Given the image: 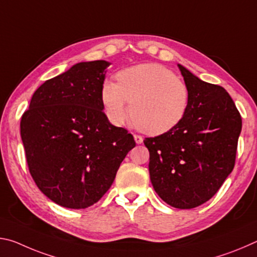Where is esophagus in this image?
Segmentation results:
<instances>
[{
	"mask_svg": "<svg viewBox=\"0 0 257 257\" xmlns=\"http://www.w3.org/2000/svg\"><path fill=\"white\" fill-rule=\"evenodd\" d=\"M134 138H135V142H136L137 144H142L143 143V137L139 136V135H134Z\"/></svg>",
	"mask_w": 257,
	"mask_h": 257,
	"instance_id": "1",
	"label": "esophagus"
}]
</instances>
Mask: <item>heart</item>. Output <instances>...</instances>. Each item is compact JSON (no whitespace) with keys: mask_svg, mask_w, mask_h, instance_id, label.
Returning <instances> with one entry per match:
<instances>
[{"mask_svg":"<svg viewBox=\"0 0 257 257\" xmlns=\"http://www.w3.org/2000/svg\"><path fill=\"white\" fill-rule=\"evenodd\" d=\"M115 78L118 82L105 80L101 88L104 110L113 124H122L130 107V115L139 129L150 135H162L177 127L186 115L188 87L162 64L125 68Z\"/></svg>","mask_w":257,"mask_h":257,"instance_id":"1","label":"heart"}]
</instances>
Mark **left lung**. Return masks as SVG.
<instances>
[{"mask_svg":"<svg viewBox=\"0 0 257 257\" xmlns=\"http://www.w3.org/2000/svg\"><path fill=\"white\" fill-rule=\"evenodd\" d=\"M178 67L189 90L186 115L170 132L145 138L144 144L156 194L169 205L188 210L214 196L233 170L241 116L223 87Z\"/></svg>","mask_w":257,"mask_h":257,"instance_id":"1","label":"left lung"}]
</instances>
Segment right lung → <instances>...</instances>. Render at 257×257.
Instances as JSON below:
<instances>
[{
	"instance_id": "add662e5",
	"label": "right lung",
	"mask_w": 257,
	"mask_h": 257,
	"mask_svg": "<svg viewBox=\"0 0 257 257\" xmlns=\"http://www.w3.org/2000/svg\"><path fill=\"white\" fill-rule=\"evenodd\" d=\"M110 62H80L46 80L23 114L20 134L35 184L51 201L86 208L102 198L128 152L132 134L110 123L101 88Z\"/></svg>"
}]
</instances>
